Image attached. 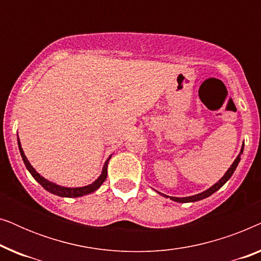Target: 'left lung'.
<instances>
[{"label": "left lung", "mask_w": 261, "mask_h": 261, "mask_svg": "<svg viewBox=\"0 0 261 261\" xmlns=\"http://www.w3.org/2000/svg\"><path fill=\"white\" fill-rule=\"evenodd\" d=\"M242 152H244V145H242V148H241V152H240V154L238 155V158L234 160V163L231 164V166L229 167V169H228V171L226 172V174H224V176L221 178V179L217 181L216 184H214L212 188H209L208 190H205V191H203V192H201V194H198V195H194V196H189V197H170V196H166V195H163V196H165V197H170V199H172V201H176V202H179V203H188V202H196V201H201V199H203V198H206V197H209L210 195H213L214 192H216L217 190H219V189H221L224 185V183H226V181L229 179V178L231 177V174L234 173V171H235V169H237V166H238V164L240 163V155L242 154ZM160 194V192H159Z\"/></svg>", "instance_id": "8db88e82"}]
</instances>
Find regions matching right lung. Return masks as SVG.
Instances as JSON below:
<instances>
[{"instance_id": "right-lung-1", "label": "right lung", "mask_w": 261, "mask_h": 261, "mask_svg": "<svg viewBox=\"0 0 261 261\" xmlns=\"http://www.w3.org/2000/svg\"><path fill=\"white\" fill-rule=\"evenodd\" d=\"M17 145H19V149H20L21 156H22V160H23L24 165H26L27 170L30 171V173L32 174V176H33L34 179L37 180L38 183L40 184L41 187L45 189V190L49 191V192H51V194H55L57 196H60V197H80V196H84V195L91 194V192L96 191L99 187H101V185L103 184V181L106 180L107 174H108V173H107V167H108V162H109L110 156L108 158V160H107V162L105 163V166H103L101 176H99L97 179H96L92 184L87 185V187H83V188H65V187H60V185H57L55 183H52V181H48L47 179H45L44 177H41L40 174H39L37 171L33 169V166L31 165L30 162H28L27 158H26V155H24L23 149H22V147H21L19 138H17Z\"/></svg>"}]
</instances>
